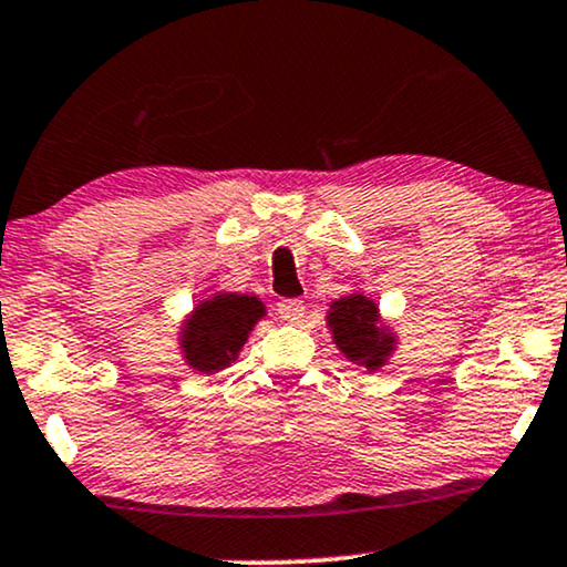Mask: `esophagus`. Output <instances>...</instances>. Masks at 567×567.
I'll list each match as a JSON object with an SVG mask.
<instances>
[{
    "label": "esophagus",
    "mask_w": 567,
    "mask_h": 567,
    "mask_svg": "<svg viewBox=\"0 0 567 567\" xmlns=\"http://www.w3.org/2000/svg\"><path fill=\"white\" fill-rule=\"evenodd\" d=\"M303 313H306V306L303 300L298 298H282L277 303V317L282 321H290V324H296V321L303 319Z\"/></svg>",
    "instance_id": "esophagus-1"
}]
</instances>
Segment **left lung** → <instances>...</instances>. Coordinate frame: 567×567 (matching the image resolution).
<instances>
[{
	"mask_svg": "<svg viewBox=\"0 0 567 567\" xmlns=\"http://www.w3.org/2000/svg\"><path fill=\"white\" fill-rule=\"evenodd\" d=\"M337 348L350 361L363 363L367 369H379L392 350V337L379 327V311L374 300L367 296H346L334 300L329 311Z\"/></svg>",
	"mask_w": 567,
	"mask_h": 567,
	"instance_id": "8db88e82",
	"label": "left lung"
}]
</instances>
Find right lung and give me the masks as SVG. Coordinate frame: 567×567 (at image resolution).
<instances>
[{"instance_id":"obj_1","label":"right lung","mask_w":567,"mask_h":567,"mask_svg":"<svg viewBox=\"0 0 567 567\" xmlns=\"http://www.w3.org/2000/svg\"><path fill=\"white\" fill-rule=\"evenodd\" d=\"M264 317V303L250 296H214L196 308L183 332V350L193 369L214 374L235 361L250 327Z\"/></svg>"}]
</instances>
